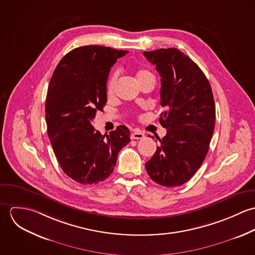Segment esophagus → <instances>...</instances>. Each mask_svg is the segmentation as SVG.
I'll list each match as a JSON object with an SVG mask.
<instances>
[{
    "mask_svg": "<svg viewBox=\"0 0 255 255\" xmlns=\"http://www.w3.org/2000/svg\"><path fill=\"white\" fill-rule=\"evenodd\" d=\"M143 137H144V134L141 133V132H139V131H137V130H134V131L131 133V135H130V138H131V139H142Z\"/></svg>",
    "mask_w": 255,
    "mask_h": 255,
    "instance_id": "esophagus-1",
    "label": "esophagus"
}]
</instances>
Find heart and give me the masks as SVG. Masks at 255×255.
Listing matches in <instances>:
<instances>
[{"label": "heart", "instance_id": "heart-1", "mask_svg": "<svg viewBox=\"0 0 255 255\" xmlns=\"http://www.w3.org/2000/svg\"><path fill=\"white\" fill-rule=\"evenodd\" d=\"M147 76H153L152 73L150 72H148L147 70H138L136 72V79L137 81L145 78ZM118 77H119V72L118 71H114L112 73H110L109 77H108V80H107V84H106V92L108 95H112L115 91V88H116V85H117V82H118Z\"/></svg>", "mask_w": 255, "mask_h": 255}]
</instances>
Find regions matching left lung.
<instances>
[{"label": "left lung", "mask_w": 255, "mask_h": 255, "mask_svg": "<svg viewBox=\"0 0 255 255\" xmlns=\"http://www.w3.org/2000/svg\"><path fill=\"white\" fill-rule=\"evenodd\" d=\"M161 76L159 122L167 128L161 145L145 168L152 181L163 186L187 182L205 159L215 128V103L205 74L176 48L143 52Z\"/></svg>", "instance_id": "obj_1"}]
</instances>
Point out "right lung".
Wrapping results in <instances>:
<instances>
[{
    "label": "right lung",
    "mask_w": 255,
    "mask_h": 255,
    "mask_svg": "<svg viewBox=\"0 0 255 255\" xmlns=\"http://www.w3.org/2000/svg\"><path fill=\"white\" fill-rule=\"evenodd\" d=\"M128 51L90 45L73 49L51 77L46 105L48 136L67 176L82 184L106 180L130 141L126 126L102 135L91 121L107 103L110 70Z\"/></svg>",
    "instance_id": "right-lung-1"
}]
</instances>
